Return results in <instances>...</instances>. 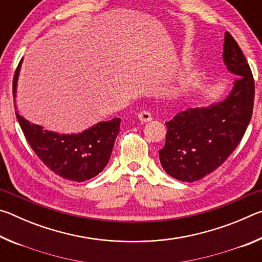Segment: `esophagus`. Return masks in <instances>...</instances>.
I'll list each match as a JSON object with an SVG mask.
<instances>
[{
	"mask_svg": "<svg viewBox=\"0 0 262 262\" xmlns=\"http://www.w3.org/2000/svg\"><path fill=\"white\" fill-rule=\"evenodd\" d=\"M137 117H139V120L142 122H148V121L152 120L151 113L148 112V111H142V112H140Z\"/></svg>",
	"mask_w": 262,
	"mask_h": 262,
	"instance_id": "obj_1",
	"label": "esophagus"
}]
</instances>
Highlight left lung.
Segmentation results:
<instances>
[{"label":"left lung","instance_id":"1","mask_svg":"<svg viewBox=\"0 0 262 262\" xmlns=\"http://www.w3.org/2000/svg\"><path fill=\"white\" fill-rule=\"evenodd\" d=\"M223 61L233 74L228 97L207 107L187 108L166 122L165 145L159 161L168 176L193 183L225 162L242 141L254 103V79L241 47L225 32Z\"/></svg>","mask_w":262,"mask_h":262}]
</instances>
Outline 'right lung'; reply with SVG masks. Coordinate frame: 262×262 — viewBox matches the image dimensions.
Returning a JSON list of instances; mask_svg holds the SVG:
<instances>
[{"mask_svg":"<svg viewBox=\"0 0 262 262\" xmlns=\"http://www.w3.org/2000/svg\"><path fill=\"white\" fill-rule=\"evenodd\" d=\"M21 62L23 59L16 69L12 94L17 120L31 148L48 168L63 179L82 183L99 174L110 161L120 130L121 119L114 118L110 121L98 122L78 134H59L31 123L19 115L16 107L15 98Z\"/></svg>","mask_w":262,"mask_h":262,"instance_id":"obj_1","label":"right lung"}]
</instances>
